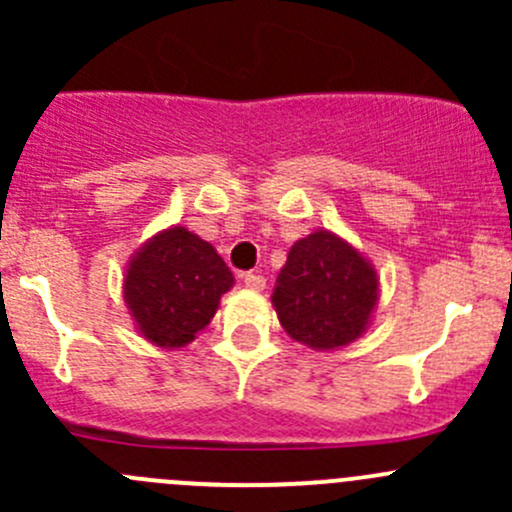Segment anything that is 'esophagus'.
<instances>
[{"label":"esophagus","instance_id":"1","mask_svg":"<svg viewBox=\"0 0 512 512\" xmlns=\"http://www.w3.org/2000/svg\"><path fill=\"white\" fill-rule=\"evenodd\" d=\"M242 282H245L250 289H265L267 285V280L260 275V272H245V275H242Z\"/></svg>","mask_w":512,"mask_h":512}]
</instances>
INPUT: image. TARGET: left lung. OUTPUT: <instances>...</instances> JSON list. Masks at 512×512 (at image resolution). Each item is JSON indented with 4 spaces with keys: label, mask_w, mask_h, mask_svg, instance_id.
Returning <instances> with one entry per match:
<instances>
[{
    "label": "left lung",
    "mask_w": 512,
    "mask_h": 512,
    "mask_svg": "<svg viewBox=\"0 0 512 512\" xmlns=\"http://www.w3.org/2000/svg\"><path fill=\"white\" fill-rule=\"evenodd\" d=\"M376 299L369 262L327 230L294 242L272 289L285 332L312 349L347 347L361 337Z\"/></svg>",
    "instance_id": "left-lung-1"
}]
</instances>
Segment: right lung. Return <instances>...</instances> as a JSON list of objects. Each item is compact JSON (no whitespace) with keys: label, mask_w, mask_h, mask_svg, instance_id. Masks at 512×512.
<instances>
[{"label":"right lung","mask_w":512,"mask_h":512,"mask_svg":"<svg viewBox=\"0 0 512 512\" xmlns=\"http://www.w3.org/2000/svg\"><path fill=\"white\" fill-rule=\"evenodd\" d=\"M232 282L230 267L210 242L170 227L133 257L123 294L148 342L185 347L208 327Z\"/></svg>","instance_id":"1"}]
</instances>
